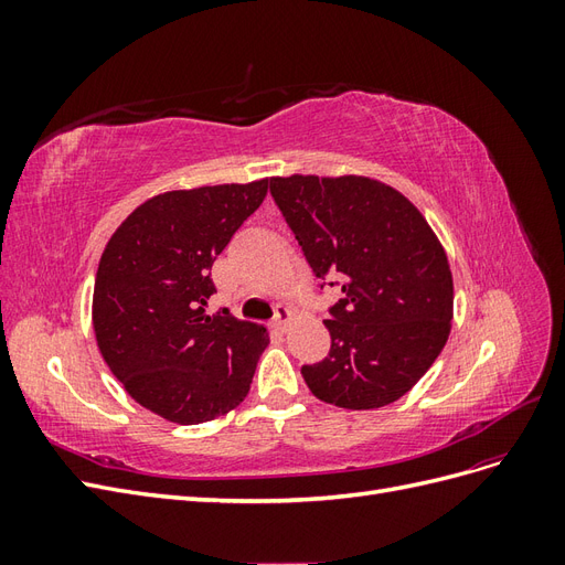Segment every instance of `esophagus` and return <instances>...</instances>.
I'll use <instances>...</instances> for the list:
<instances>
[{
	"mask_svg": "<svg viewBox=\"0 0 565 565\" xmlns=\"http://www.w3.org/2000/svg\"><path fill=\"white\" fill-rule=\"evenodd\" d=\"M289 320H292V311L285 309V306H280L278 313H276V318L270 320V328H273V330H278V332H285V330H287V324H289Z\"/></svg>",
	"mask_w": 565,
	"mask_h": 565,
	"instance_id": "obj_1",
	"label": "esophagus"
}]
</instances>
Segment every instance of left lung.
Segmentation results:
<instances>
[{
	"label": "left lung",
	"instance_id": "left-lung-1",
	"mask_svg": "<svg viewBox=\"0 0 565 565\" xmlns=\"http://www.w3.org/2000/svg\"><path fill=\"white\" fill-rule=\"evenodd\" d=\"M320 287H341L324 328L332 347L301 377L316 398L384 407L413 388L450 334L452 273L419 210L367 177L270 179Z\"/></svg>",
	"mask_w": 565,
	"mask_h": 565
}]
</instances>
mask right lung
<instances>
[{
	"label": "right lung",
	"instance_id": "add662e5",
	"mask_svg": "<svg viewBox=\"0 0 565 565\" xmlns=\"http://www.w3.org/2000/svg\"><path fill=\"white\" fill-rule=\"evenodd\" d=\"M268 191V179L146 200L108 241L94 282L100 355L129 396L177 424L226 415L268 347L262 324L207 316L212 264Z\"/></svg>",
	"mask_w": 565,
	"mask_h": 565
}]
</instances>
